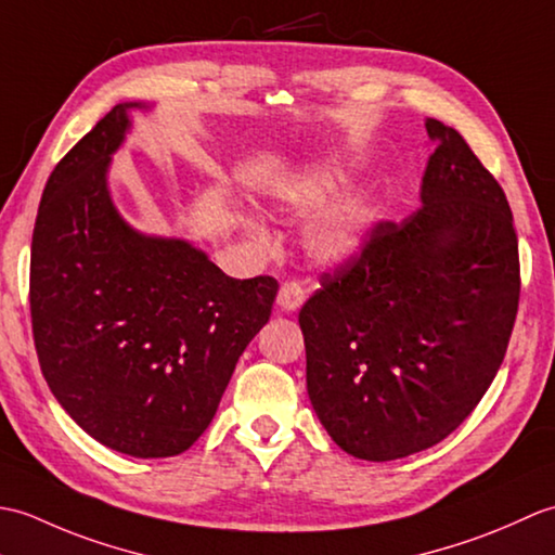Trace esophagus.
Listing matches in <instances>:
<instances>
[{
    "mask_svg": "<svg viewBox=\"0 0 555 555\" xmlns=\"http://www.w3.org/2000/svg\"><path fill=\"white\" fill-rule=\"evenodd\" d=\"M305 300V288L298 284V281H284L279 288V305L286 312L298 310Z\"/></svg>",
    "mask_w": 555,
    "mask_h": 555,
    "instance_id": "esophagus-1",
    "label": "esophagus"
}]
</instances>
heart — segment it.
<instances>
[{
	"mask_svg": "<svg viewBox=\"0 0 555 555\" xmlns=\"http://www.w3.org/2000/svg\"><path fill=\"white\" fill-rule=\"evenodd\" d=\"M348 181V171L338 164H324L305 171L296 179L286 181L279 188V203L293 211H312L328 203ZM372 223V211L362 199H348V203L326 211L322 219H317L308 231L310 253L322 262H346L364 243V235ZM253 233L262 238L264 229L253 223Z\"/></svg>",
	"mask_w": 555,
	"mask_h": 555,
	"instance_id": "heart-1",
	"label": "heart"
}]
</instances>
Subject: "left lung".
Listing matches in <instances>:
<instances>
[{
	"label": "left lung",
	"mask_w": 555,
	"mask_h": 555,
	"mask_svg": "<svg viewBox=\"0 0 555 555\" xmlns=\"http://www.w3.org/2000/svg\"><path fill=\"white\" fill-rule=\"evenodd\" d=\"M427 133L436 150L422 207L376 221L298 317L317 417L372 463L420 453L465 422L501 367L520 302L503 188L455 128L429 119Z\"/></svg>",
	"instance_id": "8db88e82"
}]
</instances>
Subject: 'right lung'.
Segmentation results:
<instances>
[{
  "label": "right lung",
  "mask_w": 555,
  "mask_h": 555,
  "mask_svg": "<svg viewBox=\"0 0 555 555\" xmlns=\"http://www.w3.org/2000/svg\"><path fill=\"white\" fill-rule=\"evenodd\" d=\"M131 107L116 104L44 185L30 320L44 382L78 427L119 453L169 457L209 427L279 281L227 276L191 243L119 217L107 167Z\"/></svg>",
  "instance_id": "obj_1"
}]
</instances>
